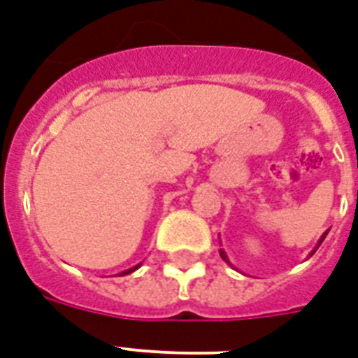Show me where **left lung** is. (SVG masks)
Returning a JSON list of instances; mask_svg holds the SVG:
<instances>
[{"label":"left lung","mask_w":358,"mask_h":358,"mask_svg":"<svg viewBox=\"0 0 358 358\" xmlns=\"http://www.w3.org/2000/svg\"><path fill=\"white\" fill-rule=\"evenodd\" d=\"M325 235H327V231H325V234L322 235V239H320V243H318V246L322 245V241L325 239ZM318 246H316V248H318ZM315 252H316V250H313V254H315ZM313 254H310V255H313ZM220 257H222V259H224V261H228V259H226V254H224V252H222V250H220Z\"/></svg>","instance_id":"1"}]
</instances>
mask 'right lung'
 <instances>
[{
  "label": "right lung",
  "mask_w": 358,
  "mask_h": 358,
  "mask_svg": "<svg viewBox=\"0 0 358 358\" xmlns=\"http://www.w3.org/2000/svg\"><path fill=\"white\" fill-rule=\"evenodd\" d=\"M136 268H138V266H134V268H129V270H124V272H123V274H121V275H124V274H130V272H134V270H136Z\"/></svg>",
  "instance_id": "1"
}]
</instances>
